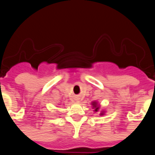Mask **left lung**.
<instances>
[{"mask_svg":"<svg viewBox=\"0 0 155 155\" xmlns=\"http://www.w3.org/2000/svg\"><path fill=\"white\" fill-rule=\"evenodd\" d=\"M92 106H93V108L94 109L95 112H97L98 109H99V107H98V105H97V103L93 102L92 103ZM101 115H103V112H101Z\"/></svg>","mask_w":155,"mask_h":155,"instance_id":"8db88e82","label":"left lung"}]
</instances>
